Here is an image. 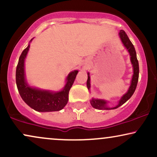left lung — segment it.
I'll use <instances>...</instances> for the list:
<instances>
[{
  "instance_id": "8db88e82",
  "label": "left lung",
  "mask_w": 157,
  "mask_h": 157,
  "mask_svg": "<svg viewBox=\"0 0 157 157\" xmlns=\"http://www.w3.org/2000/svg\"><path fill=\"white\" fill-rule=\"evenodd\" d=\"M120 37L122 40L123 45L126 48L127 50L128 51L129 53L130 56V61H131L132 67H133V75H132V78L131 80V84H130V88H129L128 92L125 94L123 95V96L121 98V99L119 101L118 104L115 107H112V108H109L107 106V102L105 100H102V99H95L92 98L90 101V104L93 108L97 109H104V110H110V109H117L118 107L122 106L124 104L128 99L130 98V97L132 96L135 90H136L137 84H138V77H139V65H138V61L137 59L136 56V51L135 49L134 45H132L131 41L130 40L128 35L125 33L124 30H120V33H119ZM90 76H89V72L88 73V80H87V87L89 90L90 88Z\"/></svg>"
}]
</instances>
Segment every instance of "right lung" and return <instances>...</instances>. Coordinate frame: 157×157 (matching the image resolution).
I'll use <instances>...</instances> for the list:
<instances>
[{"label":"right lung","mask_w":157,"mask_h":157,"mask_svg":"<svg viewBox=\"0 0 157 157\" xmlns=\"http://www.w3.org/2000/svg\"><path fill=\"white\" fill-rule=\"evenodd\" d=\"M29 48V44L21 53L16 70V82L21 98L29 106L37 112H48L61 110L68 102L69 90L78 71L75 70L69 73L64 88L59 92L32 88L26 82L25 75V60Z\"/></svg>","instance_id":"add662e5"}]
</instances>
